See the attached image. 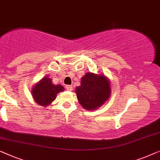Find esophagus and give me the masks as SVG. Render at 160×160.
I'll return each instance as SVG.
<instances>
[{
  "mask_svg": "<svg viewBox=\"0 0 160 160\" xmlns=\"http://www.w3.org/2000/svg\"><path fill=\"white\" fill-rule=\"evenodd\" d=\"M65 88H66L67 91H72V85H66Z\"/></svg>",
  "mask_w": 160,
  "mask_h": 160,
  "instance_id": "1",
  "label": "esophagus"
}]
</instances>
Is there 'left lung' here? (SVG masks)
Masks as SVG:
<instances>
[{
    "instance_id": "8db88e82",
    "label": "left lung",
    "mask_w": 160,
    "mask_h": 160,
    "mask_svg": "<svg viewBox=\"0 0 160 160\" xmlns=\"http://www.w3.org/2000/svg\"><path fill=\"white\" fill-rule=\"evenodd\" d=\"M80 84L76 88V93L80 103L85 109H96L109 97L111 89L104 76L87 73L82 78Z\"/></svg>"
}]
</instances>
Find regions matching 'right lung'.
<instances>
[{"label": "right lung", "instance_id": "1", "mask_svg": "<svg viewBox=\"0 0 160 160\" xmlns=\"http://www.w3.org/2000/svg\"><path fill=\"white\" fill-rule=\"evenodd\" d=\"M64 91L61 85H53L48 78H44L32 89V96L36 103L40 106H48L57 97V94Z\"/></svg>", "mask_w": 160, "mask_h": 160}]
</instances>
